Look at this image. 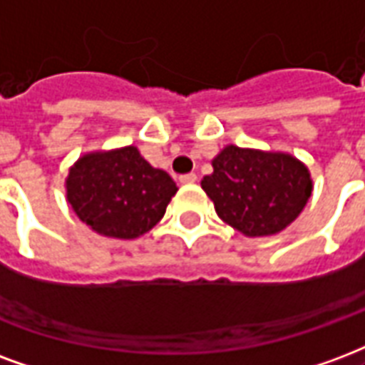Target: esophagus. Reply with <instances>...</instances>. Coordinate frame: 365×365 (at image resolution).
<instances>
[{"label":"esophagus","mask_w":365,"mask_h":365,"mask_svg":"<svg viewBox=\"0 0 365 365\" xmlns=\"http://www.w3.org/2000/svg\"><path fill=\"white\" fill-rule=\"evenodd\" d=\"M197 182V174H185V175H180V183L182 185H191V183Z\"/></svg>","instance_id":"obj_1"}]
</instances>
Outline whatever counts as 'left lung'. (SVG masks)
<instances>
[{"mask_svg":"<svg viewBox=\"0 0 365 365\" xmlns=\"http://www.w3.org/2000/svg\"><path fill=\"white\" fill-rule=\"evenodd\" d=\"M201 187L217 215L247 237L274 236L309 201L313 180L302 160L280 150L226 147L212 158Z\"/></svg>","mask_w":365,"mask_h":365,"instance_id":"obj_1","label":"left lung"}]
</instances>
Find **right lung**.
<instances>
[{"instance_id": "add662e5", "label": "right lung", "mask_w": 365, "mask_h": 365, "mask_svg": "<svg viewBox=\"0 0 365 365\" xmlns=\"http://www.w3.org/2000/svg\"><path fill=\"white\" fill-rule=\"evenodd\" d=\"M174 180L129 147L85 153L66 178L67 203L100 236L135 240L153 230L175 195Z\"/></svg>"}]
</instances>
